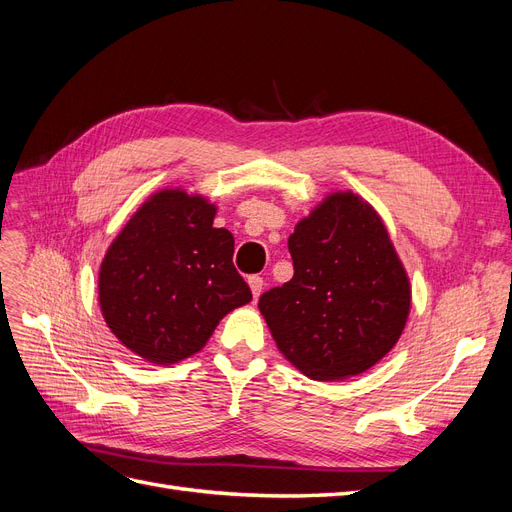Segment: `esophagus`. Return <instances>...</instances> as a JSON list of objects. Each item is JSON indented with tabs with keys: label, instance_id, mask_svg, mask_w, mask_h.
<instances>
[{
	"label": "esophagus",
	"instance_id": "esophagus-1",
	"mask_svg": "<svg viewBox=\"0 0 512 512\" xmlns=\"http://www.w3.org/2000/svg\"><path fill=\"white\" fill-rule=\"evenodd\" d=\"M248 284H250V288H252L254 301H258V296H260V292H262V288H264L262 277H260V275H250V277H248Z\"/></svg>",
	"mask_w": 512,
	"mask_h": 512
}]
</instances>
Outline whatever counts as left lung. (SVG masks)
Returning <instances> with one entry per match:
<instances>
[{
  "label": "left lung",
  "mask_w": 512,
  "mask_h": 512,
  "mask_svg": "<svg viewBox=\"0 0 512 512\" xmlns=\"http://www.w3.org/2000/svg\"><path fill=\"white\" fill-rule=\"evenodd\" d=\"M294 277L258 309L277 349L315 381L375 366L407 324L411 284L373 205L332 192L288 239Z\"/></svg>",
  "instance_id": "obj_1"
}]
</instances>
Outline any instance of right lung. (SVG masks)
I'll return each mask as SVG.
<instances>
[{
  "mask_svg": "<svg viewBox=\"0 0 512 512\" xmlns=\"http://www.w3.org/2000/svg\"><path fill=\"white\" fill-rule=\"evenodd\" d=\"M216 205L165 188L139 207L99 269V305L116 339L152 364L197 354L218 322L252 301Z\"/></svg>",
  "mask_w": 512,
  "mask_h": 512,
  "instance_id": "obj_1",
  "label": "right lung"
}]
</instances>
